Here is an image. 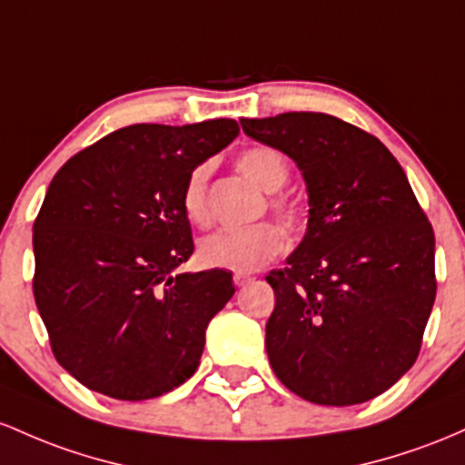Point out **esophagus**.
<instances>
[{"instance_id":"34e87169","label":"esophagus","mask_w":465,"mask_h":465,"mask_svg":"<svg viewBox=\"0 0 465 465\" xmlns=\"http://www.w3.org/2000/svg\"><path fill=\"white\" fill-rule=\"evenodd\" d=\"M250 281H252V276L246 274V272H234V276H232V283L237 285V288H242V285L250 283Z\"/></svg>"}]
</instances>
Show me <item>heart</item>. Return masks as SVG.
<instances>
[{"label": "heart", "mask_w": 465, "mask_h": 465, "mask_svg": "<svg viewBox=\"0 0 465 465\" xmlns=\"http://www.w3.org/2000/svg\"><path fill=\"white\" fill-rule=\"evenodd\" d=\"M237 166L250 182L265 193H276L283 189L290 180L288 160L281 151L272 147H250L242 151ZM208 177L211 164L202 163L193 166L182 186V211L197 226L208 223ZM270 208L288 231H294L301 223V208L290 197L274 195ZM283 250V232L276 223L263 222L246 231H219L208 234L200 242L197 259L206 268L228 270V272H254L270 263Z\"/></svg>", "instance_id": "1"}]
</instances>
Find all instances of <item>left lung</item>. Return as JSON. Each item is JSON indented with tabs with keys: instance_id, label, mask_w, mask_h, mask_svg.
Masks as SVG:
<instances>
[{
	"instance_id": "obj_1",
	"label": "left lung",
	"mask_w": 465,
	"mask_h": 465,
	"mask_svg": "<svg viewBox=\"0 0 465 465\" xmlns=\"http://www.w3.org/2000/svg\"><path fill=\"white\" fill-rule=\"evenodd\" d=\"M250 138L302 171L310 219L283 270L265 349L299 398L351 406L413 367L437 294L435 234L393 153L356 124L318 112L242 118Z\"/></svg>"
}]
</instances>
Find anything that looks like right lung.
Returning <instances> with one entry per match:
<instances>
[{"instance_id":"obj_1","label":"right lung","mask_w":465,"mask_h":465,"mask_svg":"<svg viewBox=\"0 0 465 465\" xmlns=\"http://www.w3.org/2000/svg\"><path fill=\"white\" fill-rule=\"evenodd\" d=\"M237 120L129 124L52 177L35 219L33 292L56 362L114 400L169 393L195 373L226 270L175 274L193 254L182 186L232 143Z\"/></svg>"}]
</instances>
